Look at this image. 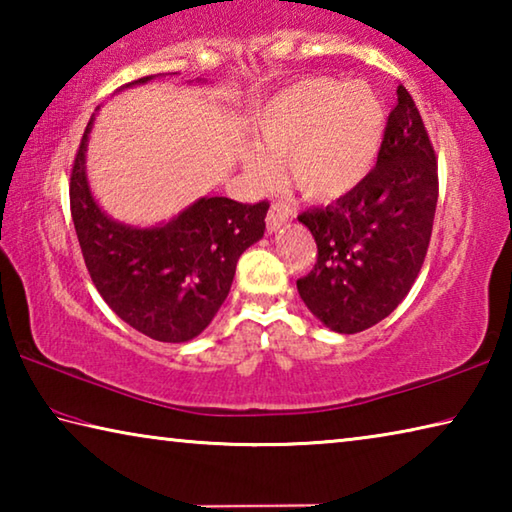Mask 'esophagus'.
<instances>
[{"label":"esophagus","instance_id":"esophagus-1","mask_svg":"<svg viewBox=\"0 0 512 512\" xmlns=\"http://www.w3.org/2000/svg\"><path fill=\"white\" fill-rule=\"evenodd\" d=\"M291 214H293V210H291L289 205L273 203L271 210H268V214H266V228H268V232L280 230L282 225L291 219Z\"/></svg>","mask_w":512,"mask_h":512}]
</instances>
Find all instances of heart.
<instances>
[{"instance_id":"obj_1","label":"heart","mask_w":512,"mask_h":512,"mask_svg":"<svg viewBox=\"0 0 512 512\" xmlns=\"http://www.w3.org/2000/svg\"><path fill=\"white\" fill-rule=\"evenodd\" d=\"M384 131V101L368 83L305 79L255 110L253 137L260 151L246 149L244 164L255 180H266L271 162L263 153L284 158L302 194L329 201L368 176Z\"/></svg>"}]
</instances>
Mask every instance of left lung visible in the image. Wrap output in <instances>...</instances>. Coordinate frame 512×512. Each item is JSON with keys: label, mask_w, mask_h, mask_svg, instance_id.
<instances>
[{"label": "left lung", "mask_w": 512, "mask_h": 512, "mask_svg": "<svg viewBox=\"0 0 512 512\" xmlns=\"http://www.w3.org/2000/svg\"><path fill=\"white\" fill-rule=\"evenodd\" d=\"M436 203V151L400 85L375 169L336 203L298 216L318 246L314 268L298 280L311 314L357 334L395 311L427 257Z\"/></svg>", "instance_id": "1"}]
</instances>
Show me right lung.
I'll return each mask as SVG.
<instances>
[{
	"mask_svg": "<svg viewBox=\"0 0 512 512\" xmlns=\"http://www.w3.org/2000/svg\"><path fill=\"white\" fill-rule=\"evenodd\" d=\"M144 76L131 85H142ZM94 119V117H92ZM85 126L69 178V207L94 287L115 314L162 343H185L212 323L228 298L241 253L264 237L268 203L198 198L155 228L112 221L85 176Z\"/></svg>",
	"mask_w": 512,
	"mask_h": 512,
	"instance_id": "1",
	"label": "right lung"
}]
</instances>
